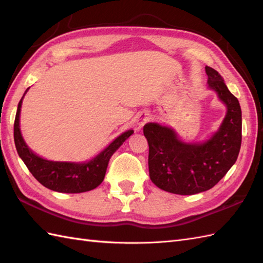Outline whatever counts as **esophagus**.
<instances>
[{"instance_id":"1","label":"esophagus","mask_w":263,"mask_h":263,"mask_svg":"<svg viewBox=\"0 0 263 263\" xmlns=\"http://www.w3.org/2000/svg\"><path fill=\"white\" fill-rule=\"evenodd\" d=\"M150 120V115L149 113H146V111H143V113H141L140 115L138 116L137 119V124L139 127H142L146 123Z\"/></svg>"}]
</instances>
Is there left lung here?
I'll return each mask as SVG.
<instances>
[{"label": "left lung", "instance_id": "left-lung-1", "mask_svg": "<svg viewBox=\"0 0 263 263\" xmlns=\"http://www.w3.org/2000/svg\"><path fill=\"white\" fill-rule=\"evenodd\" d=\"M209 88L225 104L227 113L219 128L204 142H183L172 127L147 123L149 175L164 191L191 195L214 187L235 164L242 143V110L222 77L205 66Z\"/></svg>", "mask_w": 263, "mask_h": 263}]
</instances>
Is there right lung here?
Segmentation results:
<instances>
[{"label":"right lung","instance_id":"1","mask_svg":"<svg viewBox=\"0 0 263 263\" xmlns=\"http://www.w3.org/2000/svg\"><path fill=\"white\" fill-rule=\"evenodd\" d=\"M24 96L20 99L18 109H16L13 136L16 152L33 177L42 185L61 193H81L96 189L104 181L111 155L132 135L133 130H127L122 133L107 148L86 163H70V161H52L44 159L31 152V149L27 146L21 136L19 121Z\"/></svg>","mask_w":263,"mask_h":263}]
</instances>
